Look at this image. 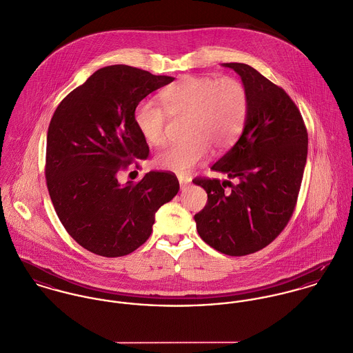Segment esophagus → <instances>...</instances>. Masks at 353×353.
Segmentation results:
<instances>
[{
	"label": "esophagus",
	"mask_w": 353,
	"mask_h": 353,
	"mask_svg": "<svg viewBox=\"0 0 353 353\" xmlns=\"http://www.w3.org/2000/svg\"><path fill=\"white\" fill-rule=\"evenodd\" d=\"M179 181H180L181 190H187V187L191 184V177H188V176H179Z\"/></svg>",
	"instance_id": "obj_1"
}]
</instances>
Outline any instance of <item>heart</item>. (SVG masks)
<instances>
[{"instance_id": "b5f03b06", "label": "heart", "mask_w": 353, "mask_h": 353, "mask_svg": "<svg viewBox=\"0 0 353 353\" xmlns=\"http://www.w3.org/2000/svg\"><path fill=\"white\" fill-rule=\"evenodd\" d=\"M165 109L150 100L141 101L134 120L141 135L153 146L163 145L169 115L190 117L191 141L159 152L156 165L174 173H185L204 162L211 146L223 150L234 145L249 111L245 85L234 77L184 76L161 92Z\"/></svg>"}]
</instances>
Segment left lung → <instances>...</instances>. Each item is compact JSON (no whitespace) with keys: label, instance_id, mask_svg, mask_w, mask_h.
Wrapping results in <instances>:
<instances>
[{"label":"left lung","instance_id":"8db88e82","mask_svg":"<svg viewBox=\"0 0 353 353\" xmlns=\"http://www.w3.org/2000/svg\"><path fill=\"white\" fill-rule=\"evenodd\" d=\"M223 66L242 79L249 111L242 135L211 169L238 183L196 177L194 183L207 192L205 207L195 215L196 229L215 250L246 256L268 246L290 222L303 179L309 137L301 111L283 88L249 65Z\"/></svg>","mask_w":353,"mask_h":353}]
</instances>
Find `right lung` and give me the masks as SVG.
I'll list each match as a JSON object with an SVG mask.
<instances>
[{"instance_id": "add662e5", "label": "right lung", "mask_w": 353, "mask_h": 353, "mask_svg": "<svg viewBox=\"0 0 353 353\" xmlns=\"http://www.w3.org/2000/svg\"><path fill=\"white\" fill-rule=\"evenodd\" d=\"M127 65L99 69L57 107L47 131L46 183L70 236L103 257L143 245L158 208L180 190L172 172H149L120 185L118 173L149 156L137 105L173 81Z\"/></svg>"}]
</instances>
